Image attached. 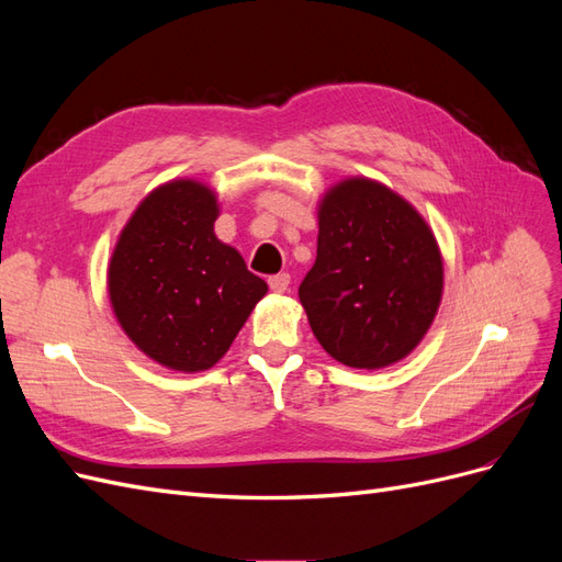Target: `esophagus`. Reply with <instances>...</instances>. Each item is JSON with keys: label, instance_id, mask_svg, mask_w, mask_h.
<instances>
[{"label": "esophagus", "instance_id": "34e87169", "mask_svg": "<svg viewBox=\"0 0 562 562\" xmlns=\"http://www.w3.org/2000/svg\"><path fill=\"white\" fill-rule=\"evenodd\" d=\"M269 288L274 293H285L288 288H291V274H285V271H281V274L269 277Z\"/></svg>", "mask_w": 562, "mask_h": 562}]
</instances>
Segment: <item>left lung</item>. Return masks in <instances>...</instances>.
I'll return each instance as SVG.
<instances>
[{
  "instance_id": "obj_1",
  "label": "left lung",
  "mask_w": 562,
  "mask_h": 562,
  "mask_svg": "<svg viewBox=\"0 0 562 562\" xmlns=\"http://www.w3.org/2000/svg\"><path fill=\"white\" fill-rule=\"evenodd\" d=\"M440 297L443 255L411 201L363 176L321 196L316 262L300 302L335 361L380 370L405 359L431 328Z\"/></svg>"
}]
</instances>
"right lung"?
I'll return each mask as SVG.
<instances>
[{
  "label": "right lung",
  "instance_id": "right-lung-1",
  "mask_svg": "<svg viewBox=\"0 0 562 562\" xmlns=\"http://www.w3.org/2000/svg\"><path fill=\"white\" fill-rule=\"evenodd\" d=\"M217 215L209 184L168 180L138 203L112 250L108 295L119 326L168 370L213 368L269 291L217 239Z\"/></svg>",
  "mask_w": 562,
  "mask_h": 562
}]
</instances>
